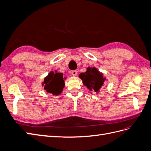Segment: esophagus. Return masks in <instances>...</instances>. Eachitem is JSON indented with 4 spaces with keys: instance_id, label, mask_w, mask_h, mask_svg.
Returning a JSON list of instances; mask_svg holds the SVG:
<instances>
[{
    "instance_id": "obj_1",
    "label": "esophagus",
    "mask_w": 151,
    "mask_h": 151,
    "mask_svg": "<svg viewBox=\"0 0 151 151\" xmlns=\"http://www.w3.org/2000/svg\"><path fill=\"white\" fill-rule=\"evenodd\" d=\"M71 74L73 76H76L77 74V70H73L71 72Z\"/></svg>"
}]
</instances>
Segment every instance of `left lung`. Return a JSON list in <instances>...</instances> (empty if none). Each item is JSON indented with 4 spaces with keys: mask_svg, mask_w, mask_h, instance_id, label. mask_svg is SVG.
I'll return each mask as SVG.
<instances>
[{
    "mask_svg": "<svg viewBox=\"0 0 151 151\" xmlns=\"http://www.w3.org/2000/svg\"><path fill=\"white\" fill-rule=\"evenodd\" d=\"M79 77L87 88L91 91H94L96 93H99V89L105 81H107L106 77H103V73L96 67H88L84 73H81Z\"/></svg>",
    "mask_w": 151,
    "mask_h": 151,
    "instance_id": "obj_1",
    "label": "left lung"
}]
</instances>
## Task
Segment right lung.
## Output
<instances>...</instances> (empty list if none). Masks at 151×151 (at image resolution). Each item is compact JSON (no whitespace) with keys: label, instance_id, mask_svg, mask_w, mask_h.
<instances>
[{"label":"right lung","instance_id":"1","mask_svg":"<svg viewBox=\"0 0 151 151\" xmlns=\"http://www.w3.org/2000/svg\"><path fill=\"white\" fill-rule=\"evenodd\" d=\"M64 79H65L63 78L62 73L57 72V70H55L54 72H50L48 76L45 77L42 84L48 93L58 96L62 93L64 88Z\"/></svg>","mask_w":151,"mask_h":151}]
</instances>
